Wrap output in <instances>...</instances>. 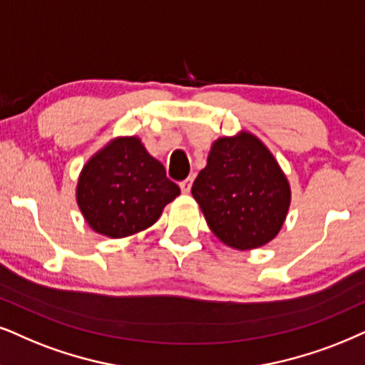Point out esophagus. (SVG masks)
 <instances>
[{
  "mask_svg": "<svg viewBox=\"0 0 365 365\" xmlns=\"http://www.w3.org/2000/svg\"><path fill=\"white\" fill-rule=\"evenodd\" d=\"M192 183H193V177H188V178L183 180V182H180V188H182V192H183V193L190 192Z\"/></svg>",
  "mask_w": 365,
  "mask_h": 365,
  "instance_id": "1",
  "label": "esophagus"
}]
</instances>
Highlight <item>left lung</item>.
I'll return each instance as SVG.
<instances>
[{"mask_svg": "<svg viewBox=\"0 0 365 365\" xmlns=\"http://www.w3.org/2000/svg\"><path fill=\"white\" fill-rule=\"evenodd\" d=\"M192 195L212 232L239 251L273 241L292 202L288 178L278 161L247 131L214 141Z\"/></svg>", "mask_w": 365, "mask_h": 365, "instance_id": "1", "label": "left lung"}]
</instances>
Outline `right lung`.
Returning a JSON list of instances; mask_svg holds the SVG:
<instances>
[{
	"instance_id": "1",
	"label": "right lung",
	"mask_w": 365,
	"mask_h": 365,
	"mask_svg": "<svg viewBox=\"0 0 365 365\" xmlns=\"http://www.w3.org/2000/svg\"><path fill=\"white\" fill-rule=\"evenodd\" d=\"M178 195L177 183L138 136L110 140L84 165L76 190L86 222L110 239L151 227Z\"/></svg>"
}]
</instances>
